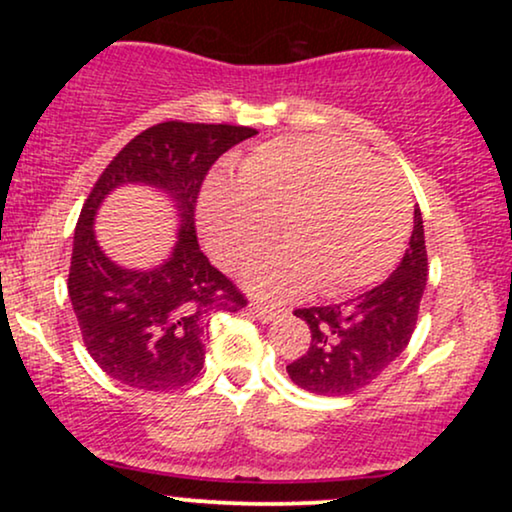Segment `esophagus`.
I'll use <instances>...</instances> for the list:
<instances>
[{"label":"esophagus","mask_w":512,"mask_h":512,"mask_svg":"<svg viewBox=\"0 0 512 512\" xmlns=\"http://www.w3.org/2000/svg\"><path fill=\"white\" fill-rule=\"evenodd\" d=\"M250 310H252V315H255L260 322H272L281 315V310L269 308V305H252Z\"/></svg>","instance_id":"obj_1"}]
</instances>
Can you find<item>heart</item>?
<instances>
[{
    "label": "heart",
    "mask_w": 512,
    "mask_h": 512,
    "mask_svg": "<svg viewBox=\"0 0 512 512\" xmlns=\"http://www.w3.org/2000/svg\"><path fill=\"white\" fill-rule=\"evenodd\" d=\"M411 204L395 173L330 137H284L257 146L238 166V185L214 178L199 202L204 243L223 267H238L260 298L284 301L317 286L322 296L383 279L409 236Z\"/></svg>",
    "instance_id": "heart-1"
}]
</instances>
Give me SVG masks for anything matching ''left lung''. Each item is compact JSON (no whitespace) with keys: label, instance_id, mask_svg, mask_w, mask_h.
I'll use <instances>...</instances> for the list:
<instances>
[{"label":"left lung","instance_id":"left-lung-1","mask_svg":"<svg viewBox=\"0 0 512 512\" xmlns=\"http://www.w3.org/2000/svg\"><path fill=\"white\" fill-rule=\"evenodd\" d=\"M428 276L421 209L402 262L383 284L339 305L298 308L310 327V346L289 363V378L322 397L354 395L397 361L414 334Z\"/></svg>","mask_w":512,"mask_h":512}]
</instances>
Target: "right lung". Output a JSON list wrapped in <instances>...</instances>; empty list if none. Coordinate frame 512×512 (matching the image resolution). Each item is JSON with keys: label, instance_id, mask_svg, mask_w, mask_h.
I'll return each instance as SVG.
<instances>
[{"label": "right lung", "instance_id": "add662e5", "mask_svg": "<svg viewBox=\"0 0 512 512\" xmlns=\"http://www.w3.org/2000/svg\"><path fill=\"white\" fill-rule=\"evenodd\" d=\"M257 129L204 122H161L117 154L93 185L74 231L69 301L93 361L137 390H178L204 366L209 315L238 313L243 291L207 260L197 243L195 207L216 158ZM122 184H149L179 209V240L154 270L109 260L92 233L95 211Z\"/></svg>", "mask_w": 512, "mask_h": 512}]
</instances>
